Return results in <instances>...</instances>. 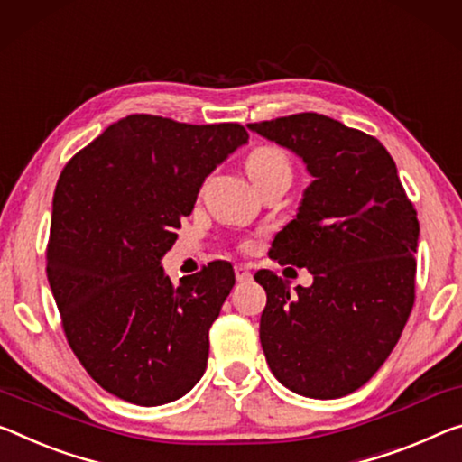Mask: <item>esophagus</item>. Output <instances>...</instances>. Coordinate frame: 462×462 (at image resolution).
I'll use <instances>...</instances> for the list:
<instances>
[{"instance_id": "esophagus-1", "label": "esophagus", "mask_w": 462, "mask_h": 462, "mask_svg": "<svg viewBox=\"0 0 462 462\" xmlns=\"http://www.w3.org/2000/svg\"><path fill=\"white\" fill-rule=\"evenodd\" d=\"M234 273H236V280H238V282H248V280H251V277H253L251 267L243 265V263H238V265L234 267Z\"/></svg>"}]
</instances>
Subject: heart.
<instances>
[{
	"mask_svg": "<svg viewBox=\"0 0 462 462\" xmlns=\"http://www.w3.org/2000/svg\"><path fill=\"white\" fill-rule=\"evenodd\" d=\"M246 172L254 185H261L269 179H290L291 166L288 156L282 150L271 148V145H261V148L253 150L246 158Z\"/></svg>",
	"mask_w": 462,
	"mask_h": 462,
	"instance_id": "1",
	"label": "heart"
}]
</instances>
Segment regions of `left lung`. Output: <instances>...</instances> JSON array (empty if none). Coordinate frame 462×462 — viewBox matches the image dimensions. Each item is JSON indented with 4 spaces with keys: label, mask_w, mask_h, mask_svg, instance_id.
<instances>
[{
    "label": "left lung",
    "mask_w": 462,
    "mask_h": 462,
    "mask_svg": "<svg viewBox=\"0 0 462 462\" xmlns=\"http://www.w3.org/2000/svg\"><path fill=\"white\" fill-rule=\"evenodd\" d=\"M246 127L296 153L312 177L271 245V259L306 267L312 285L291 291L273 271L254 275L267 291V364L304 397H346L376 374L411 314L417 214L376 137L317 113Z\"/></svg>",
    "instance_id": "obj_1"
}]
</instances>
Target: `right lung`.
Masks as SVG:
<instances>
[{"label":"right lung","mask_w":462,"mask_h":462,"mask_svg":"<svg viewBox=\"0 0 462 462\" xmlns=\"http://www.w3.org/2000/svg\"><path fill=\"white\" fill-rule=\"evenodd\" d=\"M248 134L129 115L69 160L51 211L47 277L73 354L106 393L142 407L199 383L209 327L234 288L228 261L172 285L162 257L205 179Z\"/></svg>","instance_id":"obj_1"}]
</instances>
